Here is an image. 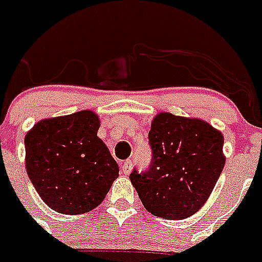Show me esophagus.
<instances>
[{"mask_svg":"<svg viewBox=\"0 0 262 262\" xmlns=\"http://www.w3.org/2000/svg\"><path fill=\"white\" fill-rule=\"evenodd\" d=\"M131 169H133V161L131 160L124 161L123 165H121V173H123V174H129Z\"/></svg>","mask_w":262,"mask_h":262,"instance_id":"34e87169","label":"esophagus"}]
</instances>
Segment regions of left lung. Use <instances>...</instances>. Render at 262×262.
<instances>
[{
    "instance_id": "obj_1",
    "label": "left lung",
    "mask_w": 262,
    "mask_h": 262,
    "mask_svg": "<svg viewBox=\"0 0 262 262\" xmlns=\"http://www.w3.org/2000/svg\"><path fill=\"white\" fill-rule=\"evenodd\" d=\"M148 144L147 169L129 174L144 208L171 221L196 214L225 166L223 135L200 119L165 112L152 120Z\"/></svg>"
}]
</instances>
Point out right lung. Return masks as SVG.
I'll return each mask as SVG.
<instances>
[{
  "instance_id": "obj_1",
  "label": "right lung",
  "mask_w": 262,
  "mask_h": 262,
  "mask_svg": "<svg viewBox=\"0 0 262 262\" xmlns=\"http://www.w3.org/2000/svg\"><path fill=\"white\" fill-rule=\"evenodd\" d=\"M98 127L97 115L81 111L39 121L25 135L28 177L54 211H92L118 179L119 166L97 137Z\"/></svg>"
}]
</instances>
